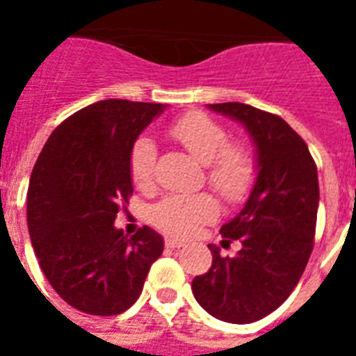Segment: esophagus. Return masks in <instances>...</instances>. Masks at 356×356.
Listing matches in <instances>:
<instances>
[{"instance_id": "34e87169", "label": "esophagus", "mask_w": 356, "mask_h": 356, "mask_svg": "<svg viewBox=\"0 0 356 356\" xmlns=\"http://www.w3.org/2000/svg\"><path fill=\"white\" fill-rule=\"evenodd\" d=\"M164 243H166V248H172V249H175V248H183L184 243V240H179V238H173V236H166V240H164Z\"/></svg>"}]
</instances>
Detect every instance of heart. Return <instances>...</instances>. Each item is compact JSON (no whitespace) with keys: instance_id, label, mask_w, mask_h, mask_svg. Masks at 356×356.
<instances>
[{"instance_id":"heart-1","label":"heart","mask_w":356,"mask_h":356,"mask_svg":"<svg viewBox=\"0 0 356 356\" xmlns=\"http://www.w3.org/2000/svg\"><path fill=\"white\" fill-rule=\"evenodd\" d=\"M168 134L181 144L195 161L205 164V179L218 195L238 205L248 200L257 181V162L245 145L227 142L223 125L203 113H188L170 123ZM156 166V147L153 140L140 136L129 153V173L138 188L153 184ZM218 216V203L209 194L170 195L151 211V223L168 234L190 236L201 225Z\"/></svg>"}]
</instances>
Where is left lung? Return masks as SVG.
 Listing matches in <instances>:
<instances>
[{"label":"left lung","mask_w":356,"mask_h":356,"mask_svg":"<svg viewBox=\"0 0 356 356\" xmlns=\"http://www.w3.org/2000/svg\"><path fill=\"white\" fill-rule=\"evenodd\" d=\"M211 111L245 127L257 149V181L249 200L222 227V248L238 240L234 257L209 245L212 266L192 281L195 301L229 323H253L292 293L314 248L318 168L305 140L281 116L245 103H216Z\"/></svg>","instance_id":"1"}]
</instances>
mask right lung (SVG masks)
I'll return each mask as SVG.
<instances>
[{"label":"right lung","instance_id":"obj_1","mask_svg":"<svg viewBox=\"0 0 356 356\" xmlns=\"http://www.w3.org/2000/svg\"><path fill=\"white\" fill-rule=\"evenodd\" d=\"M161 103L105 99L64 120L33 168L27 227L53 290L74 309L122 314L140 298L164 240L144 225L129 238L114 220L133 194L129 153L164 111Z\"/></svg>","mask_w":356,"mask_h":356}]
</instances>
